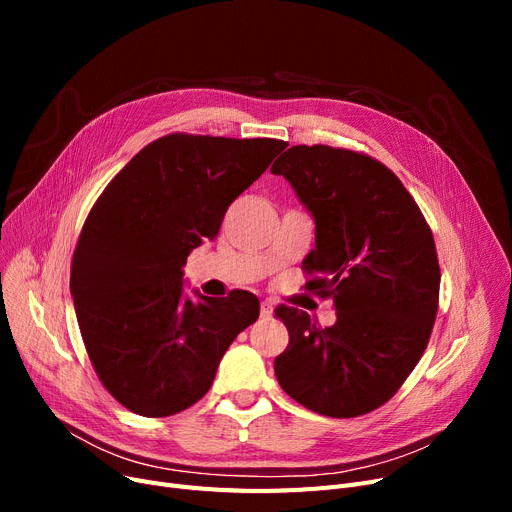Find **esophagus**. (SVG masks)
I'll list each match as a JSON object with an SVG mask.
<instances>
[{"instance_id":"obj_1","label":"esophagus","mask_w":512,"mask_h":512,"mask_svg":"<svg viewBox=\"0 0 512 512\" xmlns=\"http://www.w3.org/2000/svg\"><path fill=\"white\" fill-rule=\"evenodd\" d=\"M272 315H274V303L270 299L261 301V317L263 319H272Z\"/></svg>"}]
</instances>
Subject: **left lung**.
<instances>
[{
  "label": "left lung",
  "instance_id": "obj_1",
  "mask_svg": "<svg viewBox=\"0 0 512 512\" xmlns=\"http://www.w3.org/2000/svg\"><path fill=\"white\" fill-rule=\"evenodd\" d=\"M315 218L305 290L334 299L336 324L276 307L288 346L274 369L282 390L326 417L371 413L419 363L440 299L434 234L411 193L382 161L351 149L294 145L276 159Z\"/></svg>",
  "mask_w": 512,
  "mask_h": 512
}]
</instances>
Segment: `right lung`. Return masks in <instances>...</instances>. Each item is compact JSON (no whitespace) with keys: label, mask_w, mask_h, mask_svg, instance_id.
I'll return each mask as SVG.
<instances>
[{"label":"right lung","mask_w":512,"mask_h":512,"mask_svg":"<svg viewBox=\"0 0 512 512\" xmlns=\"http://www.w3.org/2000/svg\"><path fill=\"white\" fill-rule=\"evenodd\" d=\"M288 143L166 134L105 186L80 230L70 292L97 378L143 417L201 400L232 340L259 317L247 290L182 294V265Z\"/></svg>","instance_id":"add662e5"}]
</instances>
